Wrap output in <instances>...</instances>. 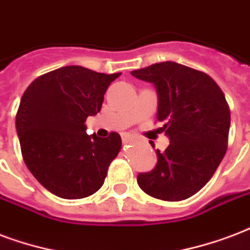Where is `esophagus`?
I'll list each match as a JSON object with an SVG mask.
<instances>
[{
	"mask_svg": "<svg viewBox=\"0 0 250 250\" xmlns=\"http://www.w3.org/2000/svg\"><path fill=\"white\" fill-rule=\"evenodd\" d=\"M122 142L123 144H128V143L133 142V136L132 135H129V133H122Z\"/></svg>",
	"mask_w": 250,
	"mask_h": 250,
	"instance_id": "34e87169",
	"label": "esophagus"
}]
</instances>
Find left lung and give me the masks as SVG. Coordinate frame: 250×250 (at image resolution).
<instances>
[{
	"label": "left lung",
	"instance_id": "1",
	"mask_svg": "<svg viewBox=\"0 0 250 250\" xmlns=\"http://www.w3.org/2000/svg\"><path fill=\"white\" fill-rule=\"evenodd\" d=\"M131 74L155 85L160 129L170 140L165 152L156 150L155 169L139 173V186L161 201L188 199L211 180L226 155L231 125L226 97L208 74L174 62Z\"/></svg>",
	"mask_w": 250,
	"mask_h": 250
}]
</instances>
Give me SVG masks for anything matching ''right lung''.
Segmentation results:
<instances>
[{"instance_id": "obj_1", "label": "right lung", "mask_w": 250, "mask_h": 250, "mask_svg": "<svg viewBox=\"0 0 250 250\" xmlns=\"http://www.w3.org/2000/svg\"><path fill=\"white\" fill-rule=\"evenodd\" d=\"M121 73L69 65L39 76L19 104L15 128L24 164L48 191L81 199L98 191L122 148L121 135H87V117L101 111L108 85Z\"/></svg>"}]
</instances>
